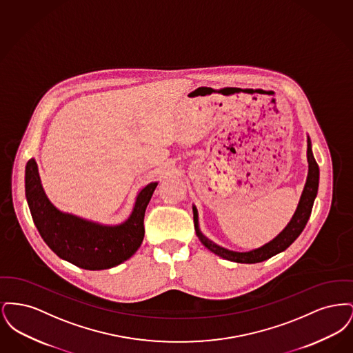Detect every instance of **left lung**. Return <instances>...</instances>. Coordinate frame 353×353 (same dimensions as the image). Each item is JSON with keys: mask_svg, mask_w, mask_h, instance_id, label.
<instances>
[{"mask_svg": "<svg viewBox=\"0 0 353 353\" xmlns=\"http://www.w3.org/2000/svg\"><path fill=\"white\" fill-rule=\"evenodd\" d=\"M307 159H308V177H307V183L303 190L301 201L298 205V209L294 214L292 219L290 221V223L285 226V230L278 235L276 238H274L268 245L252 250L249 252H235L226 250L223 248H221L219 245L213 243L212 241H209L206 236L200 233L199 225H197V209L193 208V213H194V228H196V233L199 235L202 245L205 248H208L210 252H214L219 255L223 259L232 261V262H238V263H258V262H263L266 259H269L271 256H274L278 252L285 250L303 232V229L305 228L308 219L311 216L312 212V205L315 201V197L318 194V186H319V165L312 154L311 151V141L308 139V148H307Z\"/></svg>", "mask_w": 353, "mask_h": 353, "instance_id": "1", "label": "left lung"}]
</instances>
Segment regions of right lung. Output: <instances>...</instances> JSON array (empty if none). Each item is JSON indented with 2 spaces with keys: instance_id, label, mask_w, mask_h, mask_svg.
<instances>
[{
  "instance_id": "add662e5",
  "label": "right lung",
  "mask_w": 353,
  "mask_h": 353,
  "mask_svg": "<svg viewBox=\"0 0 353 353\" xmlns=\"http://www.w3.org/2000/svg\"><path fill=\"white\" fill-rule=\"evenodd\" d=\"M157 183L137 196L134 212L119 226H101L57 210L46 199L34 159L26 164L25 193L34 223L59 258L84 270L115 268L132 256L144 238V214Z\"/></svg>"
}]
</instances>
